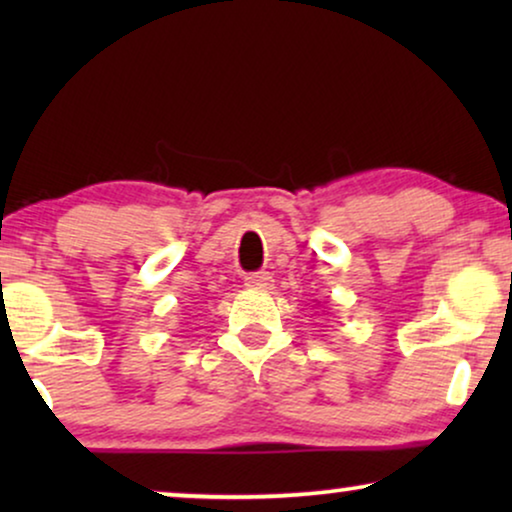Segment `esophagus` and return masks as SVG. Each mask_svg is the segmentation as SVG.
I'll return each instance as SVG.
<instances>
[{
    "label": "esophagus",
    "instance_id": "obj_1",
    "mask_svg": "<svg viewBox=\"0 0 512 512\" xmlns=\"http://www.w3.org/2000/svg\"><path fill=\"white\" fill-rule=\"evenodd\" d=\"M244 286H249V289H270L272 275L270 272H251V275L244 277Z\"/></svg>",
    "mask_w": 512,
    "mask_h": 512
}]
</instances>
